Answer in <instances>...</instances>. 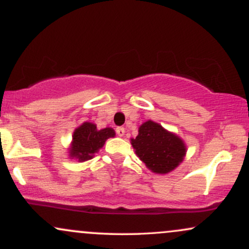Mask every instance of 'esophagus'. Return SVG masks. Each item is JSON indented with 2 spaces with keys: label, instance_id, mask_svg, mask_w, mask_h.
Segmentation results:
<instances>
[{
  "label": "esophagus",
  "instance_id": "esophagus-1",
  "mask_svg": "<svg viewBox=\"0 0 249 249\" xmlns=\"http://www.w3.org/2000/svg\"><path fill=\"white\" fill-rule=\"evenodd\" d=\"M116 132H117V134H118L119 137H123V136H124V134H125V128L122 127V126L117 127V128H116Z\"/></svg>",
  "mask_w": 249,
  "mask_h": 249
}]
</instances>
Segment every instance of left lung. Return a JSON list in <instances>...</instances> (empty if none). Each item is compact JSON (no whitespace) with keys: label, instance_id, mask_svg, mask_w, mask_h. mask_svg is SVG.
Returning <instances> with one entry per match:
<instances>
[{"label":"left lung","instance_id":"left-lung-1","mask_svg":"<svg viewBox=\"0 0 249 249\" xmlns=\"http://www.w3.org/2000/svg\"><path fill=\"white\" fill-rule=\"evenodd\" d=\"M137 156L154 173H167L182 161L186 147L179 137L167 132L161 125L147 121L131 141Z\"/></svg>","mask_w":249,"mask_h":249}]
</instances>
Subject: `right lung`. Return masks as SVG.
<instances>
[{
	"label": "right lung",
	"mask_w": 249,
	"mask_h": 249,
	"mask_svg": "<svg viewBox=\"0 0 249 249\" xmlns=\"http://www.w3.org/2000/svg\"><path fill=\"white\" fill-rule=\"evenodd\" d=\"M110 137H115L113 128L105 127L98 130L92 123H84L73 132L70 156L72 158L75 157L79 161L89 160Z\"/></svg>",
	"instance_id": "add662e5"
}]
</instances>
